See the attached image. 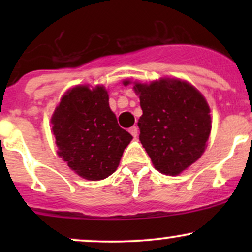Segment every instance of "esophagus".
<instances>
[{"label":"esophagus","mask_w":252,"mask_h":252,"mask_svg":"<svg viewBox=\"0 0 252 252\" xmlns=\"http://www.w3.org/2000/svg\"><path fill=\"white\" fill-rule=\"evenodd\" d=\"M129 132H130V134H131L132 136H134V137L136 138V137H137V135H138V129H137V126H131V128H130L129 129Z\"/></svg>","instance_id":"obj_1"}]
</instances>
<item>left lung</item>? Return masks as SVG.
Wrapping results in <instances>:
<instances>
[{
	"label": "left lung",
	"instance_id": "1",
	"mask_svg": "<svg viewBox=\"0 0 252 252\" xmlns=\"http://www.w3.org/2000/svg\"><path fill=\"white\" fill-rule=\"evenodd\" d=\"M130 82L126 80L124 85ZM143 115L140 141L154 167L178 175L202 155L211 132L210 106L200 92L179 79L135 83Z\"/></svg>",
	"mask_w": 252,
	"mask_h": 252
}]
</instances>
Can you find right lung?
<instances>
[{"label": "right lung", "mask_w": 252, "mask_h": 252, "mask_svg": "<svg viewBox=\"0 0 252 252\" xmlns=\"http://www.w3.org/2000/svg\"><path fill=\"white\" fill-rule=\"evenodd\" d=\"M51 123L58 155L86 180H103L111 175L132 140L118 126L104 86L91 90L82 85L68 90Z\"/></svg>", "instance_id": "1"}]
</instances>
